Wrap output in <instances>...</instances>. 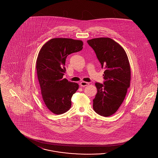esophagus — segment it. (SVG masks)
<instances>
[{
	"label": "esophagus",
	"mask_w": 158,
	"mask_h": 158,
	"mask_svg": "<svg viewBox=\"0 0 158 158\" xmlns=\"http://www.w3.org/2000/svg\"><path fill=\"white\" fill-rule=\"evenodd\" d=\"M89 84V83L86 82H81L80 83V85H81V86H83V87L86 86H88Z\"/></svg>",
	"instance_id": "obj_1"
}]
</instances>
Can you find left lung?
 <instances>
[{
  "instance_id": "8db88e82",
  "label": "left lung",
  "mask_w": 158,
  "mask_h": 158,
  "mask_svg": "<svg viewBox=\"0 0 158 158\" xmlns=\"http://www.w3.org/2000/svg\"><path fill=\"white\" fill-rule=\"evenodd\" d=\"M97 55L104 72V83H95L97 94L93 108L104 117L115 113L123 103L130 87L131 72L127 54L118 43L110 38L87 41Z\"/></svg>"
}]
</instances>
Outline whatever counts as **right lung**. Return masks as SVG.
<instances>
[{
    "instance_id": "right-lung-1",
    "label": "right lung",
    "mask_w": 158,
    "mask_h": 158,
    "mask_svg": "<svg viewBox=\"0 0 158 158\" xmlns=\"http://www.w3.org/2000/svg\"><path fill=\"white\" fill-rule=\"evenodd\" d=\"M83 42L72 38H56L47 41L38 53L37 73L43 99L48 109L55 114L70 108L71 98L79 85L63 79L68 55L83 48Z\"/></svg>"
}]
</instances>
